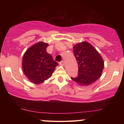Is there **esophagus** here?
<instances>
[{"label":"esophagus","mask_w":124,"mask_h":124,"mask_svg":"<svg viewBox=\"0 0 124 124\" xmlns=\"http://www.w3.org/2000/svg\"><path fill=\"white\" fill-rule=\"evenodd\" d=\"M59 65H62V66H63V65H65V62H64V61H61V62H59Z\"/></svg>","instance_id":"1"}]
</instances>
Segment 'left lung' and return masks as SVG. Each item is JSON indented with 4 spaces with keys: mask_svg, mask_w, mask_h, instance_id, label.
<instances>
[{
    "mask_svg": "<svg viewBox=\"0 0 124 124\" xmlns=\"http://www.w3.org/2000/svg\"><path fill=\"white\" fill-rule=\"evenodd\" d=\"M73 55L78 64V74L71 79L83 86L96 82L104 69L103 58L97 51L88 42H82L74 45Z\"/></svg>",
    "mask_w": 124,
    "mask_h": 124,
    "instance_id": "8db88e82",
    "label": "left lung"
}]
</instances>
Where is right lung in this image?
<instances>
[{"label": "right lung", "mask_w": 124, "mask_h": 124, "mask_svg": "<svg viewBox=\"0 0 124 124\" xmlns=\"http://www.w3.org/2000/svg\"><path fill=\"white\" fill-rule=\"evenodd\" d=\"M48 44L42 42L28 48L23 58L25 75L31 82L41 84L51 78L58 63L46 51Z\"/></svg>", "instance_id": "add662e5"}]
</instances>
